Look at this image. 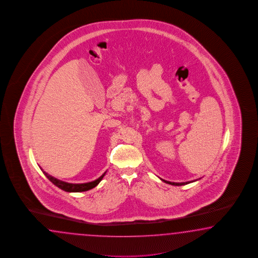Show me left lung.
<instances>
[{"label":"left lung","mask_w":258,"mask_h":258,"mask_svg":"<svg viewBox=\"0 0 258 258\" xmlns=\"http://www.w3.org/2000/svg\"><path fill=\"white\" fill-rule=\"evenodd\" d=\"M163 181H165V183H168V184L175 185V186H180V185L188 184V183H191L192 181H196V180H191V181H186V182H171V181H167L165 179H162Z\"/></svg>","instance_id":"left-lung-1"}]
</instances>
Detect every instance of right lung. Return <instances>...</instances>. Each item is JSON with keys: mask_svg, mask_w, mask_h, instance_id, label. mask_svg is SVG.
I'll return each mask as SVG.
<instances>
[{"mask_svg": "<svg viewBox=\"0 0 258 258\" xmlns=\"http://www.w3.org/2000/svg\"><path fill=\"white\" fill-rule=\"evenodd\" d=\"M41 170L45 174L46 178H48L52 182L53 184L56 185L57 187H59V189H61L63 191H69V192H80V191L91 190V189L94 188L95 186L99 184V182L102 180V178H104V176L106 175V172H105L101 177H99L97 179H95V180H93V181H91V182H86V183H68V182L59 180L58 178H54L52 176L48 175L42 168H41Z\"/></svg>", "mask_w": 258, "mask_h": 258, "instance_id": "obj_1", "label": "right lung"}]
</instances>
